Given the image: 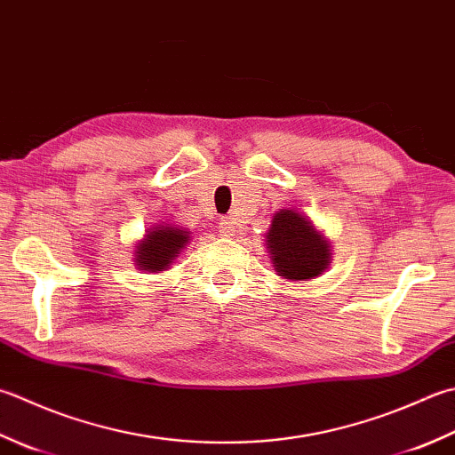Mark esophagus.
<instances>
[{"label": "esophagus", "instance_id": "esophagus-1", "mask_svg": "<svg viewBox=\"0 0 455 455\" xmlns=\"http://www.w3.org/2000/svg\"><path fill=\"white\" fill-rule=\"evenodd\" d=\"M219 230H220L222 236H233L235 235V227H233V222H230V220H220Z\"/></svg>", "mask_w": 455, "mask_h": 455}]
</instances>
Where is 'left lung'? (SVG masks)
I'll use <instances>...</instances> for the list:
<instances>
[{
    "label": "left lung",
    "mask_w": 455,
    "mask_h": 455,
    "mask_svg": "<svg viewBox=\"0 0 455 455\" xmlns=\"http://www.w3.org/2000/svg\"><path fill=\"white\" fill-rule=\"evenodd\" d=\"M274 270L293 282L311 280L322 274L331 260V244L317 233L307 217L293 209H280L266 233Z\"/></svg>",
    "instance_id": "obj_1"
}]
</instances>
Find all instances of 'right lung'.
Returning a JSON list of instances; mask_svg holds the SVG:
<instances>
[{
    "instance_id": "obj_1",
    "label": "right lung",
    "mask_w": 455,
    "mask_h": 455,
    "mask_svg": "<svg viewBox=\"0 0 455 455\" xmlns=\"http://www.w3.org/2000/svg\"><path fill=\"white\" fill-rule=\"evenodd\" d=\"M189 230L175 225H157L149 228L144 240H140L136 246L133 262L140 270L164 272L189 243Z\"/></svg>"
}]
</instances>
